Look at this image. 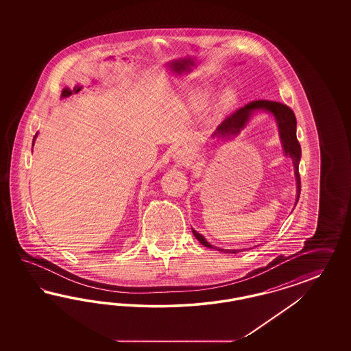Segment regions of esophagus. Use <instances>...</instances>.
Masks as SVG:
<instances>
[{
  "instance_id": "obj_1",
  "label": "esophagus",
  "mask_w": 351,
  "mask_h": 351,
  "mask_svg": "<svg viewBox=\"0 0 351 351\" xmlns=\"http://www.w3.org/2000/svg\"><path fill=\"white\" fill-rule=\"evenodd\" d=\"M173 160L179 165V166H185L191 160V153L186 149H179L175 152L173 154Z\"/></svg>"
}]
</instances>
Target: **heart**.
Instances as JSON below:
<instances>
[{"mask_svg": "<svg viewBox=\"0 0 351 351\" xmlns=\"http://www.w3.org/2000/svg\"><path fill=\"white\" fill-rule=\"evenodd\" d=\"M211 96V90L204 87L202 90H199L197 94H195V104H199L203 106L207 103V100L210 99ZM235 101V95H234L232 91H226L219 100V104H217V109L220 112H225L228 110L230 106H233V103Z\"/></svg>", "mask_w": 351, "mask_h": 351, "instance_id": "obj_1", "label": "heart"}]
</instances>
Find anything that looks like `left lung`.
Masks as SVG:
<instances>
[{"instance_id":"8db88e82","label":"left lung","mask_w":351,"mask_h":351,"mask_svg":"<svg viewBox=\"0 0 351 351\" xmlns=\"http://www.w3.org/2000/svg\"><path fill=\"white\" fill-rule=\"evenodd\" d=\"M256 110H265V112L271 113L276 118L285 154L291 157L293 160L295 176H296V184H298V197H296V204H298L300 191H301V179H300V173H298L301 147H300V143L296 136V117L289 106L278 103V101H269V100L251 101L243 108H239L238 110H235L229 117L225 118L221 122V125H219L216 131L213 132V138H223H223H229L234 135H238L241 132V130L245 128L247 122L250 121V118ZM191 230H193L194 237L204 247L215 248L217 251H223L225 254H238V252L243 251V250H223V248L215 247L204 239L202 234L197 233L194 229H191Z\"/></svg>"}]
</instances>
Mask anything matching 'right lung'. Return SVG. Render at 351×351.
<instances>
[{"mask_svg":"<svg viewBox=\"0 0 351 351\" xmlns=\"http://www.w3.org/2000/svg\"><path fill=\"white\" fill-rule=\"evenodd\" d=\"M36 136H37V134H36V135H34V138H36ZM34 138H33V143H34Z\"/></svg>","mask_w":351,"mask_h":351,"instance_id":"obj_1","label":"right lung"}]
</instances>
